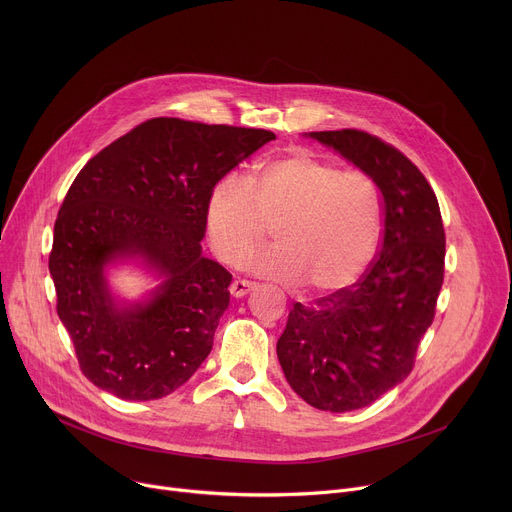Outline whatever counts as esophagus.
Instances as JSON below:
<instances>
[{"label":"esophagus","instance_id":"esophagus-1","mask_svg":"<svg viewBox=\"0 0 512 512\" xmlns=\"http://www.w3.org/2000/svg\"><path fill=\"white\" fill-rule=\"evenodd\" d=\"M257 287V283L255 281H249V279H235L233 283H231V296H235V298H245L249 291H253Z\"/></svg>","mask_w":512,"mask_h":512}]
</instances>
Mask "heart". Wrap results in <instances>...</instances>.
<instances>
[{"label": "heart", "instance_id": "obj_1", "mask_svg": "<svg viewBox=\"0 0 512 512\" xmlns=\"http://www.w3.org/2000/svg\"><path fill=\"white\" fill-rule=\"evenodd\" d=\"M269 227L277 243L247 261L251 271L306 283L312 296L338 294L377 255L383 231L377 186L369 174L338 170L302 150L261 164L247 180L227 174L212 186L204 229L223 263H241Z\"/></svg>", "mask_w": 512, "mask_h": 512}]
</instances>
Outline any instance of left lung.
Here are the masks:
<instances>
[{"label":"left lung","mask_w":512,"mask_h":512,"mask_svg":"<svg viewBox=\"0 0 512 512\" xmlns=\"http://www.w3.org/2000/svg\"><path fill=\"white\" fill-rule=\"evenodd\" d=\"M377 184L385 229L379 255L344 291L294 304L277 358L306 403L344 413L409 377L444 283L446 233L437 198L393 145L358 129L312 131Z\"/></svg>","instance_id":"1"}]
</instances>
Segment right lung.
Masks as SVG:
<instances>
[{
	"label": "right lung",
	"mask_w": 512,
	"mask_h": 512,
	"mask_svg": "<svg viewBox=\"0 0 512 512\" xmlns=\"http://www.w3.org/2000/svg\"><path fill=\"white\" fill-rule=\"evenodd\" d=\"M275 139L265 129L156 117L79 172L48 259L56 312L83 375L125 401L162 399L212 350L233 275L202 257L212 186ZM139 258L163 283L141 303L110 294L104 267Z\"/></svg>",
	"instance_id": "right-lung-1"
}]
</instances>
